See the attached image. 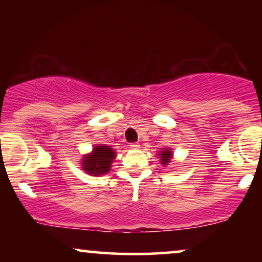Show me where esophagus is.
I'll return each mask as SVG.
<instances>
[{
  "label": "esophagus",
  "mask_w": 262,
  "mask_h": 262,
  "mask_svg": "<svg viewBox=\"0 0 262 262\" xmlns=\"http://www.w3.org/2000/svg\"><path fill=\"white\" fill-rule=\"evenodd\" d=\"M130 148H132V149H138V148H139V144H138V143H131Z\"/></svg>",
  "instance_id": "obj_1"
}]
</instances>
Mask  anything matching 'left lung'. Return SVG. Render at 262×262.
<instances>
[{
  "instance_id": "8db88e82",
  "label": "left lung",
  "mask_w": 262,
  "mask_h": 262,
  "mask_svg": "<svg viewBox=\"0 0 262 262\" xmlns=\"http://www.w3.org/2000/svg\"><path fill=\"white\" fill-rule=\"evenodd\" d=\"M160 155H161V162H162L163 164H167L168 162H169V159L171 157V152L169 151V150H163Z\"/></svg>"
}]
</instances>
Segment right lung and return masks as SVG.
Returning <instances> with one entry per match:
<instances>
[{
  "mask_svg": "<svg viewBox=\"0 0 262 262\" xmlns=\"http://www.w3.org/2000/svg\"><path fill=\"white\" fill-rule=\"evenodd\" d=\"M116 157V152L107 145H98L94 148L91 155H87L82 161V168L94 177L108 173L112 160Z\"/></svg>",
  "mask_w": 262,
  "mask_h": 262,
  "instance_id": "obj_1",
  "label": "right lung"
}]
</instances>
